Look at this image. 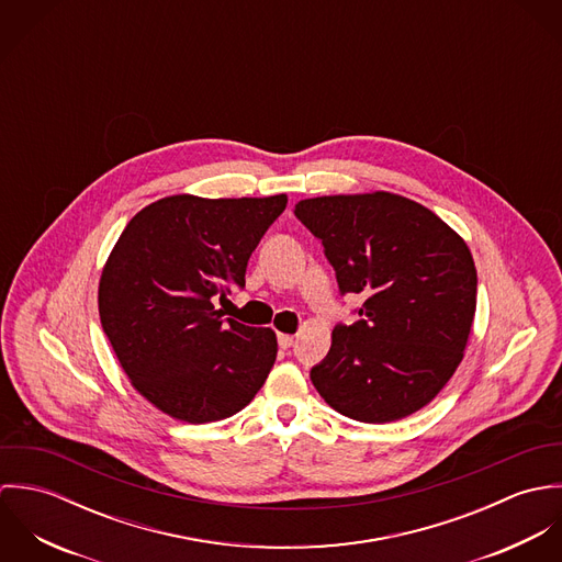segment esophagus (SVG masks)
I'll use <instances>...</instances> for the list:
<instances>
[{"instance_id": "34e87169", "label": "esophagus", "mask_w": 562, "mask_h": 562, "mask_svg": "<svg viewBox=\"0 0 562 562\" xmlns=\"http://www.w3.org/2000/svg\"><path fill=\"white\" fill-rule=\"evenodd\" d=\"M277 339H279V346H281V348H290V346L294 344V337H292L290 333H279Z\"/></svg>"}]
</instances>
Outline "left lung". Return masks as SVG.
I'll return each mask as SVG.
<instances>
[{"label": "left lung", "instance_id": "obj_1", "mask_svg": "<svg viewBox=\"0 0 562 562\" xmlns=\"http://www.w3.org/2000/svg\"><path fill=\"white\" fill-rule=\"evenodd\" d=\"M341 294L366 301L337 324L312 383L337 413L396 422L450 381L476 314V266L465 240L428 207L392 192L299 201Z\"/></svg>", "mask_w": 562, "mask_h": 562}]
</instances>
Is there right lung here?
Listing matches in <instances>:
<instances>
[{"label": "right lung", "instance_id": "1", "mask_svg": "<svg viewBox=\"0 0 562 562\" xmlns=\"http://www.w3.org/2000/svg\"><path fill=\"white\" fill-rule=\"evenodd\" d=\"M288 205L175 194L143 207L114 244L99 281V318L140 396L161 413L205 424L241 411L277 359L272 328L214 310L244 288L250 252Z\"/></svg>", "mask_w": 562, "mask_h": 562}]
</instances>
